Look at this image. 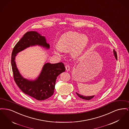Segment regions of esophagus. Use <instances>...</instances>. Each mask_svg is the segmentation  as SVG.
I'll return each mask as SVG.
<instances>
[{
    "label": "esophagus",
    "instance_id": "esophagus-1",
    "mask_svg": "<svg viewBox=\"0 0 129 129\" xmlns=\"http://www.w3.org/2000/svg\"><path fill=\"white\" fill-rule=\"evenodd\" d=\"M65 68H66V71H69L70 70V66H69V65H66V66H65Z\"/></svg>",
    "mask_w": 129,
    "mask_h": 129
}]
</instances>
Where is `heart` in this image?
<instances>
[{
	"label": "heart",
	"instance_id": "obj_1",
	"mask_svg": "<svg viewBox=\"0 0 129 129\" xmlns=\"http://www.w3.org/2000/svg\"><path fill=\"white\" fill-rule=\"evenodd\" d=\"M89 39L85 34L76 31H68L62 34L54 47L55 53L61 55L64 52L70 50L71 55L79 58L86 54L89 46Z\"/></svg>",
	"mask_w": 129,
	"mask_h": 129
}]
</instances>
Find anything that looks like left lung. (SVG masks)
Returning a JSON list of instances; mask_svg holds the SVG:
<instances>
[{
	"label": "left lung",
	"mask_w": 129,
	"mask_h": 129,
	"mask_svg": "<svg viewBox=\"0 0 129 129\" xmlns=\"http://www.w3.org/2000/svg\"><path fill=\"white\" fill-rule=\"evenodd\" d=\"M113 52H114V56H115L116 59L117 60V52L115 51L114 49L113 50ZM76 93L80 97V98L83 99H84V100H90V99L93 98L95 96L94 95H93V96H84V95H81V94L77 93V92H76Z\"/></svg>",
	"instance_id": "left-lung-1"
}]
</instances>
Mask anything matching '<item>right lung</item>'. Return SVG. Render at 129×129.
<instances>
[{"mask_svg": "<svg viewBox=\"0 0 129 129\" xmlns=\"http://www.w3.org/2000/svg\"><path fill=\"white\" fill-rule=\"evenodd\" d=\"M37 45L45 49L50 48V45L44 36L37 31L27 32L13 49L11 64L14 79L20 89L30 97L42 101L49 98L54 94L56 78L66 69L62 62L55 64L45 63L41 73L35 79L29 80L24 78L17 67L15 57L23 50Z\"/></svg>", "mask_w": 129, "mask_h": 129, "instance_id": "right-lung-1", "label": "right lung"}]
</instances>
